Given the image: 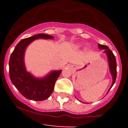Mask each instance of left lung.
I'll return each mask as SVG.
<instances>
[{"label": "left lung", "mask_w": 128, "mask_h": 128, "mask_svg": "<svg viewBox=\"0 0 128 128\" xmlns=\"http://www.w3.org/2000/svg\"><path fill=\"white\" fill-rule=\"evenodd\" d=\"M98 47H99L100 49H104L105 52L106 53L107 56H108V62H109L110 70V72L113 78V83L112 86H111L110 88V90L111 88L113 86V85L115 83L116 78H117V62H116V59H115V56H114V53L110 49L108 46L99 44Z\"/></svg>", "instance_id": "8db88e82"}]
</instances>
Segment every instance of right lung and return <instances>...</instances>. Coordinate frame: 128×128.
Masks as SVG:
<instances>
[{"mask_svg":"<svg viewBox=\"0 0 128 128\" xmlns=\"http://www.w3.org/2000/svg\"><path fill=\"white\" fill-rule=\"evenodd\" d=\"M38 38L52 39L53 36L38 34L22 39L11 53L9 62V72L11 82L22 96L28 99L41 101L50 97L62 71H54L42 80L33 78L26 72L24 63L25 49L28 44Z\"/></svg>","mask_w":128,"mask_h":128,"instance_id":"obj_1","label":"right lung"}]
</instances>
